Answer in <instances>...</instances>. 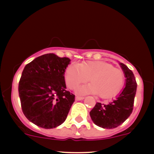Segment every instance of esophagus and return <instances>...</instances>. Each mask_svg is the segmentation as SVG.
I'll return each instance as SVG.
<instances>
[{"label": "esophagus", "mask_w": 154, "mask_h": 154, "mask_svg": "<svg viewBox=\"0 0 154 154\" xmlns=\"http://www.w3.org/2000/svg\"><path fill=\"white\" fill-rule=\"evenodd\" d=\"M84 98H85L83 96H78V95H77V96H76V98H75V99L77 100H82L84 99Z\"/></svg>", "instance_id": "34e87169"}]
</instances>
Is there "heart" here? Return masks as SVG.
Instances as JSON below:
<instances>
[{
  "instance_id": "obj_1",
  "label": "heart",
  "mask_w": 154,
  "mask_h": 154,
  "mask_svg": "<svg viewBox=\"0 0 154 154\" xmlns=\"http://www.w3.org/2000/svg\"><path fill=\"white\" fill-rule=\"evenodd\" d=\"M66 86L74 89L79 85L89 81L91 84L77 89L80 94H98L103 99H109L119 93L124 85L123 72L103 61H89L79 66L70 64L64 72Z\"/></svg>"
}]
</instances>
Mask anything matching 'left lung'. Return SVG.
Instances as JSON below:
<instances>
[{
    "instance_id": "obj_1",
    "label": "left lung",
    "mask_w": 154,
    "mask_h": 154,
    "mask_svg": "<svg viewBox=\"0 0 154 154\" xmlns=\"http://www.w3.org/2000/svg\"><path fill=\"white\" fill-rule=\"evenodd\" d=\"M122 69L125 80V87L116 98L108 104L97 103L90 112L95 125L105 129L117 128L125 121L133 109L134 99L137 91L135 77L130 69L119 63Z\"/></svg>"
}]
</instances>
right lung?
Segmentation results:
<instances>
[{"label":"right lung","instance_id":"obj_1","mask_svg":"<svg viewBox=\"0 0 154 154\" xmlns=\"http://www.w3.org/2000/svg\"><path fill=\"white\" fill-rule=\"evenodd\" d=\"M69 58L44 54L26 64L19 83L24 116L37 126L52 129L66 119L75 95L66 91L64 72Z\"/></svg>","mask_w":154,"mask_h":154}]
</instances>
